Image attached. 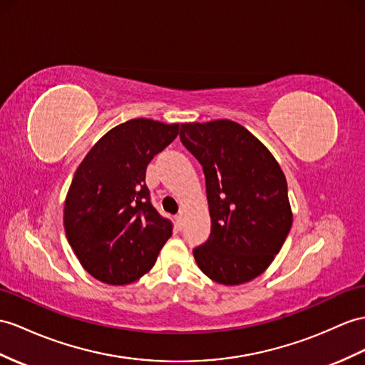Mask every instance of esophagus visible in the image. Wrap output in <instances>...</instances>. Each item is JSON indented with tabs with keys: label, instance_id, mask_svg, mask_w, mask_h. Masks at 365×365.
Masks as SVG:
<instances>
[{
	"label": "esophagus",
	"instance_id": "esophagus-1",
	"mask_svg": "<svg viewBox=\"0 0 365 365\" xmlns=\"http://www.w3.org/2000/svg\"><path fill=\"white\" fill-rule=\"evenodd\" d=\"M182 223H184V215L182 213H180V215H176V225H178V227H182Z\"/></svg>",
	"mask_w": 365,
	"mask_h": 365
}]
</instances>
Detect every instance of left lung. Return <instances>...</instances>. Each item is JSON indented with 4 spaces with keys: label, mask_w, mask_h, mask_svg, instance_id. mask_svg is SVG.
Instances as JSON below:
<instances>
[{
    "label": "left lung",
    "mask_w": 365,
    "mask_h": 365,
    "mask_svg": "<svg viewBox=\"0 0 365 365\" xmlns=\"http://www.w3.org/2000/svg\"><path fill=\"white\" fill-rule=\"evenodd\" d=\"M180 138L202 165L212 223L195 262L221 285L251 282L268 269L291 229L287 178L269 150L234 120L181 123Z\"/></svg>",
    "instance_id": "8db88e82"
}]
</instances>
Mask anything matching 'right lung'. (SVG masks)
<instances>
[{"instance_id": "1", "label": "right lung", "mask_w": 365, "mask_h": 365, "mask_svg": "<svg viewBox=\"0 0 365 365\" xmlns=\"http://www.w3.org/2000/svg\"><path fill=\"white\" fill-rule=\"evenodd\" d=\"M180 123L131 119L111 128L80 163L65 200L66 238L94 279L127 285L153 268L172 223L150 202L145 170Z\"/></svg>"}]
</instances>
